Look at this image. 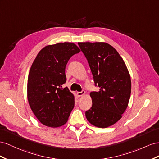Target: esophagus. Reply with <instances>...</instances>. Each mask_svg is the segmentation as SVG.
I'll use <instances>...</instances> for the list:
<instances>
[{
  "label": "esophagus",
  "mask_w": 159,
  "mask_h": 159,
  "mask_svg": "<svg viewBox=\"0 0 159 159\" xmlns=\"http://www.w3.org/2000/svg\"><path fill=\"white\" fill-rule=\"evenodd\" d=\"M84 94H85L84 90H82L81 92H77L76 93V94H77V96H78V97H82V96H83Z\"/></svg>",
  "instance_id": "esophagus-1"
}]
</instances>
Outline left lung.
<instances>
[{"label":"left lung","instance_id":"1","mask_svg":"<svg viewBox=\"0 0 159 159\" xmlns=\"http://www.w3.org/2000/svg\"><path fill=\"white\" fill-rule=\"evenodd\" d=\"M99 91L90 93L93 105L85 115L90 124L107 128L119 120L128 107L131 80L125 63L106 43H79Z\"/></svg>","mask_w":159,"mask_h":159}]
</instances>
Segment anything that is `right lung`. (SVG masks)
I'll list each match as a JSON object with an SVG mask.
<instances>
[{"instance_id": "obj_1", "label": "right lung", "mask_w": 159, "mask_h": 159, "mask_svg": "<svg viewBox=\"0 0 159 159\" xmlns=\"http://www.w3.org/2000/svg\"><path fill=\"white\" fill-rule=\"evenodd\" d=\"M80 51L72 43L48 45L40 50L30 67L27 97L31 110L45 126L65 125L73 109L74 95L62 85L66 81L68 61Z\"/></svg>"}]
</instances>
